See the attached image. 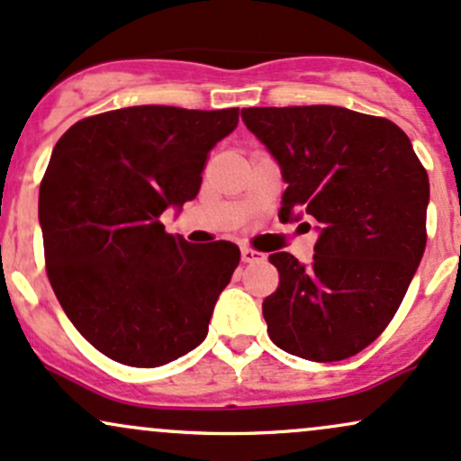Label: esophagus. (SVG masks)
<instances>
[{
  "label": "esophagus",
  "instance_id": "esophagus-1",
  "mask_svg": "<svg viewBox=\"0 0 461 461\" xmlns=\"http://www.w3.org/2000/svg\"><path fill=\"white\" fill-rule=\"evenodd\" d=\"M241 258H244V263H257V261H263L266 255L255 250V248H241Z\"/></svg>",
  "mask_w": 461,
  "mask_h": 461
}]
</instances>
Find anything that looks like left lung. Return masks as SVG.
<instances>
[{
	"label": "left lung",
	"mask_w": 461,
	"mask_h": 461,
	"mask_svg": "<svg viewBox=\"0 0 461 461\" xmlns=\"http://www.w3.org/2000/svg\"><path fill=\"white\" fill-rule=\"evenodd\" d=\"M287 183L283 221H318L312 263L274 252L278 287L263 300L267 335L309 361L370 346L401 307L427 246L429 176L385 117L342 106L244 108ZM298 217V215H296Z\"/></svg>",
	"instance_id": "8db88e82"
}]
</instances>
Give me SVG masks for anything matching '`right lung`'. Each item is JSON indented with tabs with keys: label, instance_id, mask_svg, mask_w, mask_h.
<instances>
[{
	"label": "right lung",
	"instance_id": "obj_1",
	"mask_svg": "<svg viewBox=\"0 0 461 461\" xmlns=\"http://www.w3.org/2000/svg\"><path fill=\"white\" fill-rule=\"evenodd\" d=\"M240 108L131 106L85 117L41 180L45 270L77 333L102 355L157 368L203 344L240 263L230 241L189 244L161 224L194 200Z\"/></svg>",
	"mask_w": 461,
	"mask_h": 461
}]
</instances>
